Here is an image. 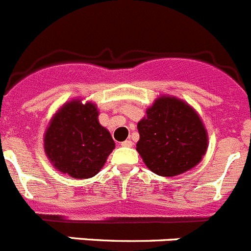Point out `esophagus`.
<instances>
[{
  "mask_svg": "<svg viewBox=\"0 0 251 251\" xmlns=\"http://www.w3.org/2000/svg\"><path fill=\"white\" fill-rule=\"evenodd\" d=\"M132 146H133V142L130 141V139H127V141L122 142V147H128V148H129V147H132Z\"/></svg>",
  "mask_w": 251,
  "mask_h": 251,
  "instance_id": "1",
  "label": "esophagus"
}]
</instances>
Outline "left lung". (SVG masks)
Wrapping results in <instances>:
<instances>
[{
	"instance_id": "obj_1",
	"label": "left lung",
	"mask_w": 251,
	"mask_h": 251,
	"mask_svg": "<svg viewBox=\"0 0 251 251\" xmlns=\"http://www.w3.org/2000/svg\"><path fill=\"white\" fill-rule=\"evenodd\" d=\"M137 151L153 173L176 176L201 163L208 132L197 110L185 100L160 96L138 122Z\"/></svg>"
}]
</instances>
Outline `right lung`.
I'll use <instances>...</instances> for the list:
<instances>
[{
  "instance_id": "1",
  "label": "right lung",
  "mask_w": 251,
  "mask_h": 251,
  "mask_svg": "<svg viewBox=\"0 0 251 251\" xmlns=\"http://www.w3.org/2000/svg\"><path fill=\"white\" fill-rule=\"evenodd\" d=\"M97 105L82 100H68L53 117L43 137L45 153L62 174L88 179L100 173L116 148L109 130L98 121Z\"/></svg>"
}]
</instances>
